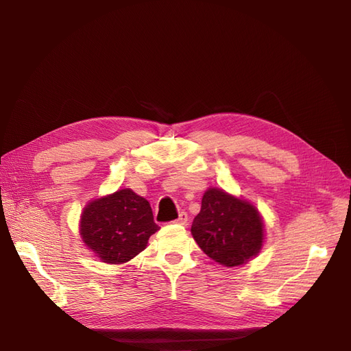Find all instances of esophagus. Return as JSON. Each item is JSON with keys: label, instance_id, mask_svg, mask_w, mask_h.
<instances>
[{"label": "esophagus", "instance_id": "obj_1", "mask_svg": "<svg viewBox=\"0 0 351 351\" xmlns=\"http://www.w3.org/2000/svg\"><path fill=\"white\" fill-rule=\"evenodd\" d=\"M187 221H189L187 214H186V212H182V214L178 215V218L174 222H176V224H178V226H187Z\"/></svg>", "mask_w": 351, "mask_h": 351}]
</instances>
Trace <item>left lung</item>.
Returning a JSON list of instances; mask_svg holds the SVG:
<instances>
[{
    "instance_id": "left-lung-1",
    "label": "left lung",
    "mask_w": 351,
    "mask_h": 351,
    "mask_svg": "<svg viewBox=\"0 0 351 351\" xmlns=\"http://www.w3.org/2000/svg\"><path fill=\"white\" fill-rule=\"evenodd\" d=\"M190 231L204 253L227 268L256 258L265 239L263 218L258 208L218 187L205 192Z\"/></svg>"
}]
</instances>
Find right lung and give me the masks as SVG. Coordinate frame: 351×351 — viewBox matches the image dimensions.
I'll list each match as a JSON object with an SVG mask.
<instances>
[{
	"instance_id": "obj_1",
	"label": "right lung",
	"mask_w": 351,
	"mask_h": 351,
	"mask_svg": "<svg viewBox=\"0 0 351 351\" xmlns=\"http://www.w3.org/2000/svg\"><path fill=\"white\" fill-rule=\"evenodd\" d=\"M158 230L149 202L132 189H120L88 202L79 224L84 246L99 261L112 265L137 256Z\"/></svg>"
}]
</instances>
